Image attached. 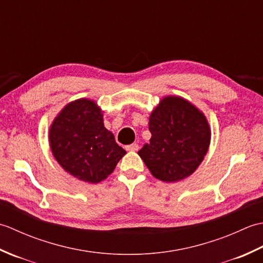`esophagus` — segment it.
Returning <instances> with one entry per match:
<instances>
[{"instance_id": "1", "label": "esophagus", "mask_w": 263, "mask_h": 263, "mask_svg": "<svg viewBox=\"0 0 263 263\" xmlns=\"http://www.w3.org/2000/svg\"><path fill=\"white\" fill-rule=\"evenodd\" d=\"M125 149L127 152H137L139 149V144L138 143H132V144H128V146L125 147Z\"/></svg>"}]
</instances>
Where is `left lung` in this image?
<instances>
[{
    "label": "left lung",
    "mask_w": 263,
    "mask_h": 263,
    "mask_svg": "<svg viewBox=\"0 0 263 263\" xmlns=\"http://www.w3.org/2000/svg\"><path fill=\"white\" fill-rule=\"evenodd\" d=\"M149 143L138 152L153 176L172 183L192 175L208 153L211 128L202 110L180 96H165L149 116Z\"/></svg>",
    "instance_id": "left-lung-1"
}]
</instances>
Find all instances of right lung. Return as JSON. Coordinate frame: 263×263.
<instances>
[{"mask_svg": "<svg viewBox=\"0 0 263 263\" xmlns=\"http://www.w3.org/2000/svg\"><path fill=\"white\" fill-rule=\"evenodd\" d=\"M103 113L92 99L72 100L55 116L48 131L58 163L70 175L91 184L107 178L126 154L104 126Z\"/></svg>", "mask_w": 263, "mask_h": 263, "instance_id": "add662e5", "label": "right lung"}]
</instances>
